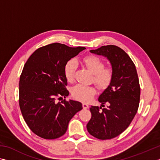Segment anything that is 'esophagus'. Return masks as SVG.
<instances>
[{
	"label": "esophagus",
	"mask_w": 160,
	"mask_h": 160,
	"mask_svg": "<svg viewBox=\"0 0 160 160\" xmlns=\"http://www.w3.org/2000/svg\"><path fill=\"white\" fill-rule=\"evenodd\" d=\"M82 108H83V109H86L87 108H89V105L86 104V103H82Z\"/></svg>",
	"instance_id": "esophagus-1"
}]
</instances>
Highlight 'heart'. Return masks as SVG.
<instances>
[{"mask_svg":"<svg viewBox=\"0 0 160 160\" xmlns=\"http://www.w3.org/2000/svg\"><path fill=\"white\" fill-rule=\"evenodd\" d=\"M84 66L93 74V80L99 88L106 89L112 82L113 71L110 68H105V64L96 56H87L83 59ZM78 67L77 62L74 59L68 61L64 67V76L68 82H73ZM95 87L76 84L71 89L73 98L82 102H89L96 94Z\"/></svg>","mask_w":160,"mask_h":160,"instance_id":"1","label":"heart"}]
</instances>
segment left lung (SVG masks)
Listing matches in <instances>:
<instances>
[{"instance_id":"obj_1","label":"left lung","mask_w":160,"mask_h":160,"mask_svg":"<svg viewBox=\"0 0 160 160\" xmlns=\"http://www.w3.org/2000/svg\"><path fill=\"white\" fill-rule=\"evenodd\" d=\"M90 52L102 55L110 62L113 71L112 82L98 97L101 106H92V118L87 125L90 134L97 139H110L129 126L139 105L140 86L135 65L127 53L114 45L102 46Z\"/></svg>"}]
</instances>
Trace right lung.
Segmentation results:
<instances>
[{"label": "right lung", "mask_w": 160, "mask_h": 160, "mask_svg": "<svg viewBox=\"0 0 160 160\" xmlns=\"http://www.w3.org/2000/svg\"><path fill=\"white\" fill-rule=\"evenodd\" d=\"M84 49L51 43L36 50L25 64L19 80V106L28 126L37 136L46 139L60 137L70 120L82 109L78 101L69 100L61 104L55 98L69 94L65 87L64 67Z\"/></svg>", "instance_id": "obj_1"}]
</instances>
